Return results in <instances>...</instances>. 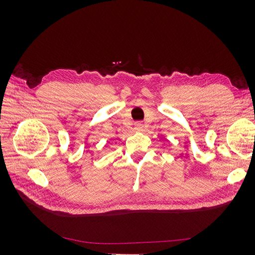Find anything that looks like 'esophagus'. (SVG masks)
I'll list each match as a JSON object with an SVG mask.
<instances>
[{
  "label": "esophagus",
  "instance_id": "esophagus-1",
  "mask_svg": "<svg viewBox=\"0 0 255 255\" xmlns=\"http://www.w3.org/2000/svg\"><path fill=\"white\" fill-rule=\"evenodd\" d=\"M142 128H143V125H142V123H141L140 121L135 122V129H136V130H141Z\"/></svg>",
  "mask_w": 255,
  "mask_h": 255
}]
</instances>
